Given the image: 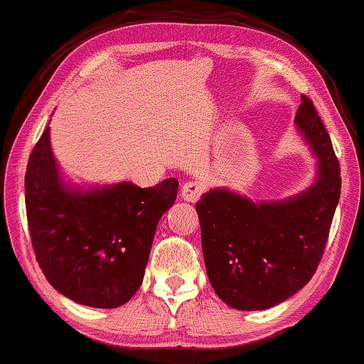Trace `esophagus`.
I'll use <instances>...</instances> for the list:
<instances>
[{"instance_id":"1","label":"esophagus","mask_w":364,"mask_h":364,"mask_svg":"<svg viewBox=\"0 0 364 364\" xmlns=\"http://www.w3.org/2000/svg\"><path fill=\"white\" fill-rule=\"evenodd\" d=\"M202 193H204V188H202V184L197 183V181L184 183L183 188H181V197L188 202L197 200Z\"/></svg>"}]
</instances>
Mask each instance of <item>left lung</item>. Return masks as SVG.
I'll return each mask as SVG.
<instances>
[{"instance_id": "8db88e82", "label": "left lung", "mask_w": 364, "mask_h": 364, "mask_svg": "<svg viewBox=\"0 0 364 364\" xmlns=\"http://www.w3.org/2000/svg\"><path fill=\"white\" fill-rule=\"evenodd\" d=\"M295 115L318 157L310 189L281 202H254L213 189L196 204L207 276L236 310H267L300 291L321 262L341 197V167L315 104L305 95Z\"/></svg>"}]
</instances>
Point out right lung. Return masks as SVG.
I'll return each instance as SVG.
<instances>
[{
	"label": "right lung",
	"instance_id": "right-lung-1",
	"mask_svg": "<svg viewBox=\"0 0 364 364\" xmlns=\"http://www.w3.org/2000/svg\"><path fill=\"white\" fill-rule=\"evenodd\" d=\"M176 193V178L152 188L119 183L69 189L45 128L27 164L26 208L36 262L49 284L86 306L127 304L143 282L157 223Z\"/></svg>",
	"mask_w": 364,
	"mask_h": 364
}]
</instances>
